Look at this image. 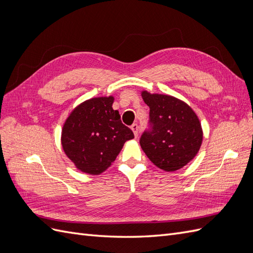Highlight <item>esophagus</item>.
<instances>
[{
    "label": "esophagus",
    "mask_w": 253,
    "mask_h": 253,
    "mask_svg": "<svg viewBox=\"0 0 253 253\" xmlns=\"http://www.w3.org/2000/svg\"><path fill=\"white\" fill-rule=\"evenodd\" d=\"M131 128H132V131H133V133H134V136H135V137L138 136V126H137L136 124H134V125L131 126Z\"/></svg>",
    "instance_id": "1"
}]
</instances>
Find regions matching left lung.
Returning a JSON list of instances; mask_svg holds the SVG:
<instances>
[{
  "mask_svg": "<svg viewBox=\"0 0 253 253\" xmlns=\"http://www.w3.org/2000/svg\"><path fill=\"white\" fill-rule=\"evenodd\" d=\"M150 108V128L140 137L145 155L159 169L174 172L192 160L201 149L203 128L194 111L169 95L141 93Z\"/></svg>",
  "mask_w": 253,
  "mask_h": 253,
  "instance_id": "left-lung-1",
  "label": "left lung"
}]
</instances>
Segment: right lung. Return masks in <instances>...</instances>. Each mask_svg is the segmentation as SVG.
<instances>
[{
	"label": "right lung",
	"mask_w": 253,
	"mask_h": 253,
	"mask_svg": "<svg viewBox=\"0 0 253 253\" xmlns=\"http://www.w3.org/2000/svg\"><path fill=\"white\" fill-rule=\"evenodd\" d=\"M114 97L91 98L67 117L61 143L66 156L78 170L99 175L112 165L126 140L134 134L113 110Z\"/></svg>",
	"instance_id": "obj_1"
}]
</instances>
